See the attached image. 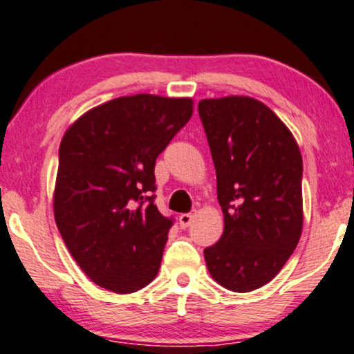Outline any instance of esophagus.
<instances>
[{"mask_svg":"<svg viewBox=\"0 0 354 354\" xmlns=\"http://www.w3.org/2000/svg\"><path fill=\"white\" fill-rule=\"evenodd\" d=\"M194 217H195V215L192 214V212H189V214H180V215H178V223H180L182 228H187L190 225V223H192Z\"/></svg>","mask_w":354,"mask_h":354,"instance_id":"34e87169","label":"esophagus"}]
</instances>
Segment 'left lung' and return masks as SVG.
Wrapping results in <instances>:
<instances>
[{
    "label": "left lung",
    "instance_id": "8db88e82",
    "mask_svg": "<svg viewBox=\"0 0 354 354\" xmlns=\"http://www.w3.org/2000/svg\"><path fill=\"white\" fill-rule=\"evenodd\" d=\"M222 207L223 234L203 250L212 278L236 293L267 285L303 227L301 153L265 104L243 95L198 102Z\"/></svg>",
    "mask_w": 354,
    "mask_h": 354
}]
</instances>
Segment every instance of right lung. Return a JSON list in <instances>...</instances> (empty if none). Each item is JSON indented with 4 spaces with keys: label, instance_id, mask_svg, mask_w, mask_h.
<instances>
[{
    "label": "right lung",
    "instance_id": "1",
    "mask_svg": "<svg viewBox=\"0 0 354 354\" xmlns=\"http://www.w3.org/2000/svg\"><path fill=\"white\" fill-rule=\"evenodd\" d=\"M192 112L189 97H118L86 112L62 137L54 218L95 285L132 293L156 278L174 218L156 205L153 167Z\"/></svg>",
    "mask_w": 354,
    "mask_h": 354
}]
</instances>
